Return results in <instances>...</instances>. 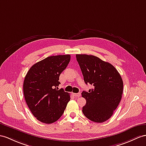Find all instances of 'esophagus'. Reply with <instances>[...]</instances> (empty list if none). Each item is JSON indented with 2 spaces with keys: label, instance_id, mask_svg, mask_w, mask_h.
Here are the masks:
<instances>
[{
  "label": "esophagus",
  "instance_id": "esophagus-1",
  "mask_svg": "<svg viewBox=\"0 0 146 146\" xmlns=\"http://www.w3.org/2000/svg\"><path fill=\"white\" fill-rule=\"evenodd\" d=\"M74 95L75 96V97H80V93L74 94Z\"/></svg>",
  "mask_w": 146,
  "mask_h": 146
}]
</instances>
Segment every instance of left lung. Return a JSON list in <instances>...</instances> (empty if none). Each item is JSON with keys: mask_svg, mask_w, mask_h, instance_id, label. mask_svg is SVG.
Returning <instances> with one entry per match:
<instances>
[{"mask_svg": "<svg viewBox=\"0 0 146 146\" xmlns=\"http://www.w3.org/2000/svg\"><path fill=\"white\" fill-rule=\"evenodd\" d=\"M85 83L93 85L82 96L86 100L82 112L87 118L95 123L108 120L121 101L123 82L120 74L111 64L97 56L76 54Z\"/></svg>", "mask_w": 146, "mask_h": 146, "instance_id": "left-lung-1", "label": "left lung"}]
</instances>
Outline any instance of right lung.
<instances>
[{
  "label": "right lung",
  "mask_w": 146,
  "mask_h": 146,
  "mask_svg": "<svg viewBox=\"0 0 146 146\" xmlns=\"http://www.w3.org/2000/svg\"><path fill=\"white\" fill-rule=\"evenodd\" d=\"M70 60L69 54L48 57L32 66L25 77V99L32 114L42 123L58 121L70 101L69 94L58 87L60 74Z\"/></svg>",
  "instance_id": "1"
}]
</instances>
